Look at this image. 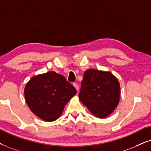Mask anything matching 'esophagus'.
I'll return each instance as SVG.
<instances>
[{"instance_id":"obj_1","label":"esophagus","mask_w":151,"mask_h":151,"mask_svg":"<svg viewBox=\"0 0 151 151\" xmlns=\"http://www.w3.org/2000/svg\"><path fill=\"white\" fill-rule=\"evenodd\" d=\"M73 86H74V87L76 88V89H77V90L78 91V90H79V85H78L77 83H73Z\"/></svg>"}]
</instances>
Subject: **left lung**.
<instances>
[{"mask_svg":"<svg viewBox=\"0 0 151 151\" xmlns=\"http://www.w3.org/2000/svg\"><path fill=\"white\" fill-rule=\"evenodd\" d=\"M79 98L94 116L105 118L119 104V83L111 72L87 70L83 74Z\"/></svg>","mask_w":151,"mask_h":151,"instance_id":"1","label":"left lung"}]
</instances>
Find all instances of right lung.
Here are the masks:
<instances>
[{
    "instance_id": "right-lung-1",
    "label": "right lung",
    "mask_w": 151,
    "mask_h": 151,
    "mask_svg": "<svg viewBox=\"0 0 151 151\" xmlns=\"http://www.w3.org/2000/svg\"><path fill=\"white\" fill-rule=\"evenodd\" d=\"M76 93V88L63 75L55 72L33 77L24 90L28 107L45 122L57 120L66 104Z\"/></svg>"
}]
</instances>
